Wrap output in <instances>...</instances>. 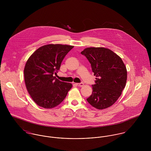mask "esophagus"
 <instances>
[{"label":"esophagus","mask_w":151,"mask_h":151,"mask_svg":"<svg viewBox=\"0 0 151 151\" xmlns=\"http://www.w3.org/2000/svg\"><path fill=\"white\" fill-rule=\"evenodd\" d=\"M76 85L78 86H84V84L83 83H77L76 84Z\"/></svg>","instance_id":"1"}]
</instances>
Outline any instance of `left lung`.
<instances>
[{
	"instance_id": "1",
	"label": "left lung",
	"mask_w": 151,
	"mask_h": 151,
	"mask_svg": "<svg viewBox=\"0 0 151 151\" xmlns=\"http://www.w3.org/2000/svg\"><path fill=\"white\" fill-rule=\"evenodd\" d=\"M81 53L84 55L96 76L92 93L86 99L93 107L101 110L113 105L125 88L127 72L121 58L108 48L86 47Z\"/></svg>"
}]
</instances>
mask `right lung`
<instances>
[{
	"label": "right lung",
	"mask_w": 151,
	"mask_h": 151,
	"mask_svg": "<svg viewBox=\"0 0 151 151\" xmlns=\"http://www.w3.org/2000/svg\"><path fill=\"white\" fill-rule=\"evenodd\" d=\"M73 46L61 44L43 45L28 58L24 70L27 89L38 106L51 109L59 105L72 87L56 78L58 71Z\"/></svg>",
	"instance_id": "right-lung-1"
}]
</instances>
